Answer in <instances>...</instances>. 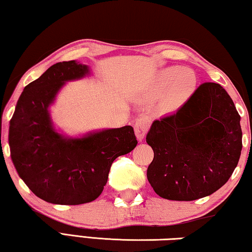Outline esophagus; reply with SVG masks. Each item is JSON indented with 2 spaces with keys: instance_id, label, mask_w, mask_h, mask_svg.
I'll use <instances>...</instances> for the list:
<instances>
[{
  "instance_id": "esophagus-1",
  "label": "esophagus",
  "mask_w": 252,
  "mask_h": 252,
  "mask_svg": "<svg viewBox=\"0 0 252 252\" xmlns=\"http://www.w3.org/2000/svg\"><path fill=\"white\" fill-rule=\"evenodd\" d=\"M150 118L147 116H141L138 118V120L134 123V132L135 136L139 141H142L144 136L148 133L149 127H150Z\"/></svg>"
}]
</instances>
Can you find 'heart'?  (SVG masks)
Instances as JSON below:
<instances>
[{"instance_id":"1","label":"heart","mask_w":252,"mask_h":252,"mask_svg":"<svg viewBox=\"0 0 252 252\" xmlns=\"http://www.w3.org/2000/svg\"><path fill=\"white\" fill-rule=\"evenodd\" d=\"M197 83V76L191 70L171 66L162 71L158 76L151 94L159 96L165 91L162 104L168 110H177L193 95Z\"/></svg>"}]
</instances>
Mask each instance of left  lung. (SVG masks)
I'll use <instances>...</instances> for the list:
<instances>
[{"instance_id":"left-lung-1","label":"left lung","mask_w":252,"mask_h":252,"mask_svg":"<svg viewBox=\"0 0 252 252\" xmlns=\"http://www.w3.org/2000/svg\"><path fill=\"white\" fill-rule=\"evenodd\" d=\"M147 143L155 152L147 177L156 193L192 201L216 192L236 169L240 116L220 84L206 82L177 112L153 121Z\"/></svg>"}]
</instances>
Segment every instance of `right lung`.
<instances>
[{
    "label": "right lung",
    "instance_id": "obj_1",
    "mask_svg": "<svg viewBox=\"0 0 252 252\" xmlns=\"http://www.w3.org/2000/svg\"><path fill=\"white\" fill-rule=\"evenodd\" d=\"M90 75L88 65L59 62L21 94L8 127L11 159L29 189L46 202L82 204L95 200L112 162L138 144L133 127L102 129L71 138L54 129L49 108L69 81Z\"/></svg>",
    "mask_w": 252,
    "mask_h": 252
}]
</instances>
